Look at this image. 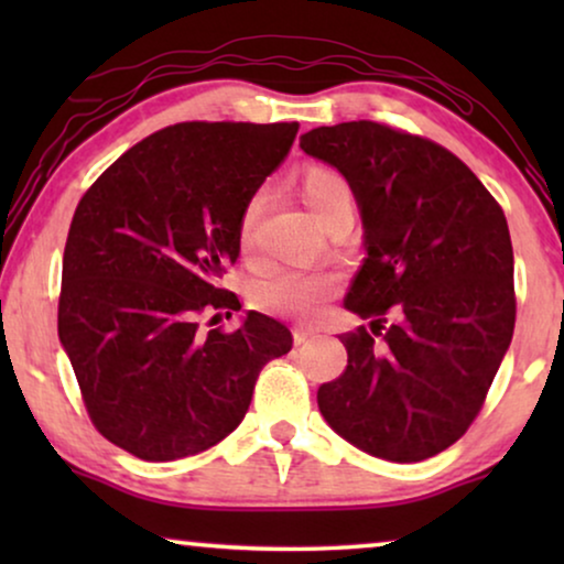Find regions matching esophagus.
Instances as JSON below:
<instances>
[{
  "instance_id": "34e87169",
  "label": "esophagus",
  "mask_w": 564,
  "mask_h": 564,
  "mask_svg": "<svg viewBox=\"0 0 564 564\" xmlns=\"http://www.w3.org/2000/svg\"><path fill=\"white\" fill-rule=\"evenodd\" d=\"M313 336H315V330H311V328H295V344L311 341Z\"/></svg>"
}]
</instances>
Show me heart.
<instances>
[{
  "label": "heart",
  "mask_w": 564,
  "mask_h": 564,
  "mask_svg": "<svg viewBox=\"0 0 564 564\" xmlns=\"http://www.w3.org/2000/svg\"><path fill=\"white\" fill-rule=\"evenodd\" d=\"M300 195L307 203V207L318 215L321 223H328L341 213L357 210V197L349 180L336 169L311 164L305 166L297 176ZM261 205H264V195H253L243 207L241 215V241L243 246L251 241L253 223H257ZM336 292V280L328 274H311L300 272V269H282L264 276L253 284V303L267 313H284L297 315V318H311L328 303Z\"/></svg>",
  "instance_id": "b5f03b06"
}]
</instances>
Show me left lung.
I'll return each instance as SVG.
<instances>
[{
  "label": "left lung",
  "instance_id": "left-lung-1",
  "mask_svg": "<svg viewBox=\"0 0 564 564\" xmlns=\"http://www.w3.org/2000/svg\"><path fill=\"white\" fill-rule=\"evenodd\" d=\"M300 149L349 180L365 223L344 305L372 323L341 334L323 419L372 457H434L473 426L513 336L503 207L444 145L382 122L313 128Z\"/></svg>",
  "mask_w": 564,
  "mask_h": 564
}]
</instances>
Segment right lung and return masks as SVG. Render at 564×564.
Returning <instances> with one entry per match:
<instances>
[{
	"instance_id": "add662e5",
	"label": "right lung",
	"mask_w": 564,
	"mask_h": 564,
	"mask_svg": "<svg viewBox=\"0 0 564 564\" xmlns=\"http://www.w3.org/2000/svg\"><path fill=\"white\" fill-rule=\"evenodd\" d=\"M297 122H176L107 166L76 205L64 249L58 338L107 442L172 462L223 442L267 361L292 349L284 323L218 288L241 251L243 207L280 166Z\"/></svg>"
}]
</instances>
